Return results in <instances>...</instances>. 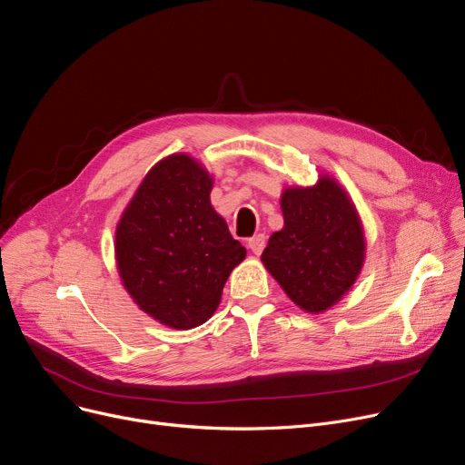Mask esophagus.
<instances>
[{
  "mask_svg": "<svg viewBox=\"0 0 465 465\" xmlns=\"http://www.w3.org/2000/svg\"><path fill=\"white\" fill-rule=\"evenodd\" d=\"M247 247L252 251V254H262V251H264L266 247V235L264 233H258V235H252L247 239Z\"/></svg>",
  "mask_w": 465,
  "mask_h": 465,
  "instance_id": "esophagus-1",
  "label": "esophagus"
}]
</instances>
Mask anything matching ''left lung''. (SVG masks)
Instances as JSON below:
<instances>
[{
  "label": "left lung",
  "instance_id": "8db88e82",
  "mask_svg": "<svg viewBox=\"0 0 465 465\" xmlns=\"http://www.w3.org/2000/svg\"><path fill=\"white\" fill-rule=\"evenodd\" d=\"M282 228L272 233L262 264L306 313L331 310L357 281L367 256L365 228L353 199L332 174L281 193Z\"/></svg>",
  "mask_w": 465,
  "mask_h": 465
}]
</instances>
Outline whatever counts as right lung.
I'll return each mask as SVG.
<instances>
[{"label":"right lung","instance_id":"obj_1","mask_svg":"<svg viewBox=\"0 0 465 465\" xmlns=\"http://www.w3.org/2000/svg\"><path fill=\"white\" fill-rule=\"evenodd\" d=\"M213 174L188 153L148 171L115 226V266L134 304L161 325L188 331L216 312L247 256L211 205Z\"/></svg>","mask_w":465,"mask_h":465}]
</instances>
